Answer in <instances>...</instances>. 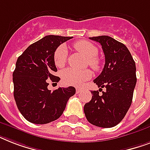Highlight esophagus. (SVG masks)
Returning a JSON list of instances; mask_svg holds the SVG:
<instances>
[{
    "mask_svg": "<svg viewBox=\"0 0 150 150\" xmlns=\"http://www.w3.org/2000/svg\"><path fill=\"white\" fill-rule=\"evenodd\" d=\"M81 92H82V89H79V88H77V89H76V93L77 94L80 93Z\"/></svg>",
    "mask_w": 150,
    "mask_h": 150,
    "instance_id": "esophagus-1",
    "label": "esophagus"
}]
</instances>
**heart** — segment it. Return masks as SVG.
I'll return each instance as SVG.
<instances>
[{
  "label": "heart",
  "instance_id": "obj_1",
  "mask_svg": "<svg viewBox=\"0 0 150 150\" xmlns=\"http://www.w3.org/2000/svg\"><path fill=\"white\" fill-rule=\"evenodd\" d=\"M74 47L77 51L80 52L88 59V64L94 70L100 68V61L96 57L98 54V49L96 46L88 41L81 40L74 44ZM54 63L57 68H63L67 60V49L61 45L57 48L54 53ZM92 77V71L89 69L78 71L68 68L62 71L61 79L62 82L68 86H81L86 81Z\"/></svg>",
  "mask_w": 150,
  "mask_h": 150
}]
</instances>
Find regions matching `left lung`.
Listing matches in <instances>:
<instances>
[{
  "mask_svg": "<svg viewBox=\"0 0 150 150\" xmlns=\"http://www.w3.org/2000/svg\"><path fill=\"white\" fill-rule=\"evenodd\" d=\"M102 46L105 65L102 72L93 80L106 91L101 96L92 91V100L84 106V113L89 123L101 128H112L122 121L132 102L136 85L135 63L128 49L110 36L89 37Z\"/></svg>",
  "mask_w": 150,
  "mask_h": 150,
  "instance_id": "obj_1",
  "label": "left lung"
}]
</instances>
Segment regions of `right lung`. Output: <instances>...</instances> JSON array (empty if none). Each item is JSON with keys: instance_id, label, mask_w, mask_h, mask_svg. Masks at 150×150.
<instances>
[{"instance_id": "right-lung-1", "label": "right lung", "mask_w": 150, "mask_h": 150, "mask_svg": "<svg viewBox=\"0 0 150 150\" xmlns=\"http://www.w3.org/2000/svg\"><path fill=\"white\" fill-rule=\"evenodd\" d=\"M72 37L49 35L33 43L20 55L13 72L14 97L18 109L27 121L43 125L59 118L68 99L75 95L73 86L59 87L53 92L47 89L50 79L60 78L54 63V53L61 43Z\"/></svg>"}]
</instances>
